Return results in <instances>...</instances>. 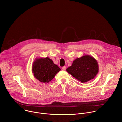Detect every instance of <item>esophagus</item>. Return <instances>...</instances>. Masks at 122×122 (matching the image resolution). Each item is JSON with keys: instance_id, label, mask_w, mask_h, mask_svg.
<instances>
[{"instance_id": "34e87169", "label": "esophagus", "mask_w": 122, "mask_h": 122, "mask_svg": "<svg viewBox=\"0 0 122 122\" xmlns=\"http://www.w3.org/2000/svg\"><path fill=\"white\" fill-rule=\"evenodd\" d=\"M62 69L64 71H65L66 70V66H63L62 67Z\"/></svg>"}]
</instances>
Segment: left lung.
<instances>
[{
    "label": "left lung",
    "mask_w": 122,
    "mask_h": 122,
    "mask_svg": "<svg viewBox=\"0 0 122 122\" xmlns=\"http://www.w3.org/2000/svg\"><path fill=\"white\" fill-rule=\"evenodd\" d=\"M66 70L76 79L85 83L95 77L98 72L99 66L94 58L86 55L75 60Z\"/></svg>",
    "instance_id": "8db88e82"
}]
</instances>
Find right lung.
I'll return each instance as SVG.
<instances>
[{"mask_svg":"<svg viewBox=\"0 0 122 122\" xmlns=\"http://www.w3.org/2000/svg\"><path fill=\"white\" fill-rule=\"evenodd\" d=\"M34 76L41 82L48 83L55 77L61 69L48 58L36 60L32 67Z\"/></svg>","mask_w":122,"mask_h":122,"instance_id":"obj_1","label":"right lung"}]
</instances>
